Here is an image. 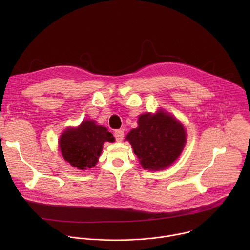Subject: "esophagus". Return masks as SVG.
<instances>
[{"label": "esophagus", "mask_w": 250, "mask_h": 250, "mask_svg": "<svg viewBox=\"0 0 250 250\" xmlns=\"http://www.w3.org/2000/svg\"><path fill=\"white\" fill-rule=\"evenodd\" d=\"M114 135H115V138L117 141H122L124 139V130L118 129L114 132Z\"/></svg>", "instance_id": "obj_1"}]
</instances>
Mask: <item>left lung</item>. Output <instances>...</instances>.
Returning a JSON list of instances; mask_svg holds the SVG:
<instances>
[{
    "label": "left lung",
    "mask_w": 250,
    "mask_h": 250,
    "mask_svg": "<svg viewBox=\"0 0 250 250\" xmlns=\"http://www.w3.org/2000/svg\"><path fill=\"white\" fill-rule=\"evenodd\" d=\"M138 127L126 135L134 154L145 169L162 170L179 156L186 144L184 126L160 111L138 118Z\"/></svg>",
    "instance_id": "1"
}]
</instances>
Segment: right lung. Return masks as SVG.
<instances>
[{
    "instance_id": "obj_1",
    "label": "right lung",
    "mask_w": 250,
    "mask_h": 250,
    "mask_svg": "<svg viewBox=\"0 0 250 250\" xmlns=\"http://www.w3.org/2000/svg\"><path fill=\"white\" fill-rule=\"evenodd\" d=\"M115 137L105 127L93 121L83 122L77 128L66 129L59 140L63 158L80 170L92 168L98 162L104 141L113 142Z\"/></svg>"
}]
</instances>
